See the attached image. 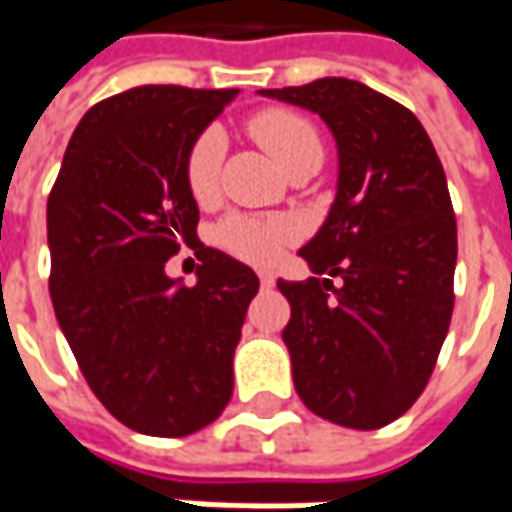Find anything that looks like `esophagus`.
Instances as JSON below:
<instances>
[{
  "mask_svg": "<svg viewBox=\"0 0 512 512\" xmlns=\"http://www.w3.org/2000/svg\"><path fill=\"white\" fill-rule=\"evenodd\" d=\"M259 282H262V287H265V290H270L276 279H273V273H267V270H262V273H259Z\"/></svg>",
  "mask_w": 512,
  "mask_h": 512,
  "instance_id": "34e87169",
  "label": "esophagus"
}]
</instances>
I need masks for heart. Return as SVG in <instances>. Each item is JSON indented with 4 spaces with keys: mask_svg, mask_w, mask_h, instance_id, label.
Instances as JSON below:
<instances>
[{
    "mask_svg": "<svg viewBox=\"0 0 512 512\" xmlns=\"http://www.w3.org/2000/svg\"><path fill=\"white\" fill-rule=\"evenodd\" d=\"M250 133L262 148L276 159V165L285 170L299 168L307 162L322 165L325 145L316 125L287 108L259 110L250 119ZM222 156H225V136L216 128L205 130L185 159V182L196 202H213L219 193L222 179ZM222 247L242 256L247 262H270L282 247L290 242V225L282 219H262L250 213H230L216 230Z\"/></svg>",
    "mask_w": 512,
    "mask_h": 512,
    "instance_id": "heart-1",
    "label": "heart"
}]
</instances>
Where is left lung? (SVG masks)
Here are the masks:
<instances>
[{
    "label": "left lung",
    "instance_id": "left-lung-1",
    "mask_svg": "<svg viewBox=\"0 0 512 512\" xmlns=\"http://www.w3.org/2000/svg\"><path fill=\"white\" fill-rule=\"evenodd\" d=\"M259 93L319 113L339 148L336 199L299 250L316 276L276 282L290 302L282 339L296 393L327 422L376 430L422 396L453 316L456 216L442 162L422 122L362 82Z\"/></svg>",
    "mask_w": 512,
    "mask_h": 512
}]
</instances>
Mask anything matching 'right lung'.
Segmentation results:
<instances>
[{
    "label": "right lung",
    "instance_id": "right-lung-1",
    "mask_svg": "<svg viewBox=\"0 0 512 512\" xmlns=\"http://www.w3.org/2000/svg\"><path fill=\"white\" fill-rule=\"evenodd\" d=\"M236 88L142 85L76 125L48 199L50 299L96 399L145 436H190L233 396V353L259 276L196 239L185 159ZM197 250V285L170 280Z\"/></svg>",
    "mask_w": 512,
    "mask_h": 512
}]
</instances>
